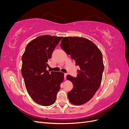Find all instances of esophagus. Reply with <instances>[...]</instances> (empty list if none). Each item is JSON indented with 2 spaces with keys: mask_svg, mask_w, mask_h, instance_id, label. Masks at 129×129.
<instances>
[{
  "mask_svg": "<svg viewBox=\"0 0 129 129\" xmlns=\"http://www.w3.org/2000/svg\"><path fill=\"white\" fill-rule=\"evenodd\" d=\"M67 73H64V79H66V76H67Z\"/></svg>",
  "mask_w": 129,
  "mask_h": 129,
  "instance_id": "obj_1",
  "label": "esophagus"
}]
</instances>
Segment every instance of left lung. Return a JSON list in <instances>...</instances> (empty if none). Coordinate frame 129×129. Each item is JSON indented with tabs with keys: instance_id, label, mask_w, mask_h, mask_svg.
Segmentation results:
<instances>
[{
	"instance_id": "left-lung-1",
	"label": "left lung",
	"mask_w": 129,
	"mask_h": 129,
	"mask_svg": "<svg viewBox=\"0 0 129 129\" xmlns=\"http://www.w3.org/2000/svg\"><path fill=\"white\" fill-rule=\"evenodd\" d=\"M60 46L80 68L76 77L66 76L74 86L68 92V100L74 105L83 104L94 96L101 85L104 71L102 54L94 43L84 38L64 37Z\"/></svg>"
}]
</instances>
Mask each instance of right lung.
<instances>
[{"mask_svg":"<svg viewBox=\"0 0 129 129\" xmlns=\"http://www.w3.org/2000/svg\"><path fill=\"white\" fill-rule=\"evenodd\" d=\"M62 38L38 37L27 44L22 56L21 74L27 91L34 102L42 106L55 103L64 80L63 73H49L46 69L54 49Z\"/></svg>","mask_w":129,"mask_h":129,"instance_id":"add662e5","label":"right lung"}]
</instances>
